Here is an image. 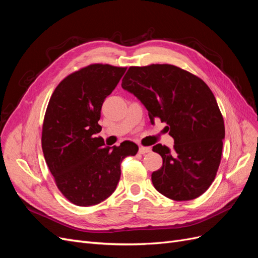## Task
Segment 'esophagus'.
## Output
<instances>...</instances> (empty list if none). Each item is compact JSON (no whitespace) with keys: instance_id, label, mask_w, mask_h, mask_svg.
Instances as JSON below:
<instances>
[{"instance_id":"esophagus-1","label":"esophagus","mask_w":258,"mask_h":258,"mask_svg":"<svg viewBox=\"0 0 258 258\" xmlns=\"http://www.w3.org/2000/svg\"><path fill=\"white\" fill-rule=\"evenodd\" d=\"M151 152V147H145V146H140L139 147V153L140 154H146V153H150Z\"/></svg>"}]
</instances>
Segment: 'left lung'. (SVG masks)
<instances>
[{
  "instance_id": "1",
  "label": "left lung",
  "mask_w": 258,
  "mask_h": 258,
  "mask_svg": "<svg viewBox=\"0 0 258 258\" xmlns=\"http://www.w3.org/2000/svg\"><path fill=\"white\" fill-rule=\"evenodd\" d=\"M121 87L141 101L151 122H166L173 150L157 144L153 151L162 167L152 182L163 196L175 201L201 196L220 167L225 126L209 86L198 76L172 64L130 67Z\"/></svg>"
}]
</instances>
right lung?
I'll use <instances>...</instances> for the list:
<instances>
[{
  "label": "right lung",
  "mask_w": 258,
  "mask_h": 258,
  "mask_svg": "<svg viewBox=\"0 0 258 258\" xmlns=\"http://www.w3.org/2000/svg\"><path fill=\"white\" fill-rule=\"evenodd\" d=\"M127 68L95 63L62 80L52 92L44 116L42 148L58 189L73 205L100 204L116 189L121 161L139 147L124 141L104 147L96 138L101 107Z\"/></svg>",
  "instance_id": "obj_1"
}]
</instances>
